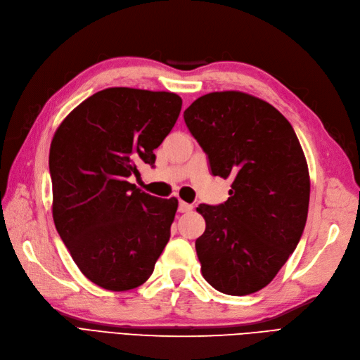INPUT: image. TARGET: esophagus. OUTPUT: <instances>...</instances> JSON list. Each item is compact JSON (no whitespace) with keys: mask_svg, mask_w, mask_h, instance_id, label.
Segmentation results:
<instances>
[{"mask_svg":"<svg viewBox=\"0 0 360 360\" xmlns=\"http://www.w3.org/2000/svg\"><path fill=\"white\" fill-rule=\"evenodd\" d=\"M191 210H192L191 204L184 202V201H180V204H179V212H180V213H188V212H191Z\"/></svg>","mask_w":360,"mask_h":360,"instance_id":"34e87169","label":"esophagus"}]
</instances>
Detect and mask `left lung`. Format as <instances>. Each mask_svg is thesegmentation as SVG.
<instances>
[{"mask_svg": "<svg viewBox=\"0 0 360 360\" xmlns=\"http://www.w3.org/2000/svg\"><path fill=\"white\" fill-rule=\"evenodd\" d=\"M183 116L213 176L233 180L224 204L197 207L206 221L195 240L201 274L222 294H255L303 235L310 195L303 148L274 105L245 92L206 94Z\"/></svg>", "mask_w": 360, "mask_h": 360, "instance_id": "1", "label": "left lung"}]
</instances>
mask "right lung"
<instances>
[{"label": "right lung", "mask_w": 360, "mask_h": 360, "mask_svg": "<svg viewBox=\"0 0 360 360\" xmlns=\"http://www.w3.org/2000/svg\"><path fill=\"white\" fill-rule=\"evenodd\" d=\"M181 110L172 92L109 87L80 103L50 147L53 219L92 283L121 292L141 286L169 240L179 201L136 188Z\"/></svg>", "instance_id": "right-lung-1"}]
</instances>
